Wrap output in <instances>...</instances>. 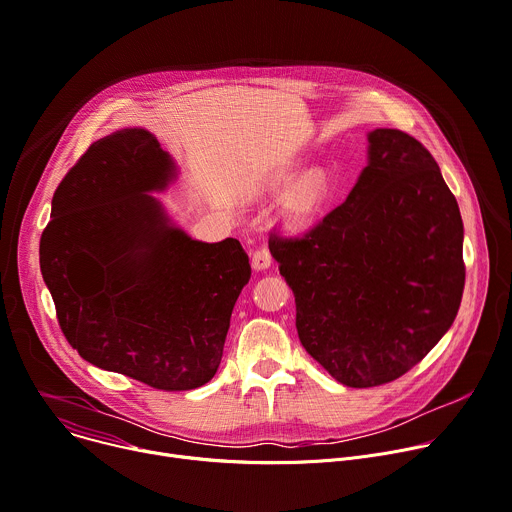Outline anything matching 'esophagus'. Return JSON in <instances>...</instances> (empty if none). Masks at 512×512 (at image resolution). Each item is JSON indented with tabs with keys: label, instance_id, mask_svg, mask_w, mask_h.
I'll return each instance as SVG.
<instances>
[{
	"label": "esophagus",
	"instance_id": "1",
	"mask_svg": "<svg viewBox=\"0 0 512 512\" xmlns=\"http://www.w3.org/2000/svg\"><path fill=\"white\" fill-rule=\"evenodd\" d=\"M270 262H272V256L266 248H258L252 252V268L254 270H264L270 266Z\"/></svg>",
	"mask_w": 512,
	"mask_h": 512
}]
</instances>
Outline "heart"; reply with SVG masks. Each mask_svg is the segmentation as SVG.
<instances>
[{
    "instance_id": "heart-1",
    "label": "heart",
    "mask_w": 512,
    "mask_h": 512,
    "mask_svg": "<svg viewBox=\"0 0 512 512\" xmlns=\"http://www.w3.org/2000/svg\"><path fill=\"white\" fill-rule=\"evenodd\" d=\"M291 176L281 174L274 178V186L283 188ZM332 199V180L326 170L313 168L301 174L285 192L281 203V221L291 231H303L318 223Z\"/></svg>"
}]
</instances>
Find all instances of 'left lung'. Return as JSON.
<instances>
[{
  "mask_svg": "<svg viewBox=\"0 0 512 512\" xmlns=\"http://www.w3.org/2000/svg\"><path fill=\"white\" fill-rule=\"evenodd\" d=\"M268 248L295 295L303 348L336 381L375 387L408 373L451 328L463 295V221L439 164L412 135L369 133L346 201Z\"/></svg>",
  "mask_w": 512,
  "mask_h": 512,
  "instance_id": "8db88e82",
  "label": "left lung"
}]
</instances>
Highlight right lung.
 <instances>
[{
    "label": "right lung",
    "mask_w": 512,
    "mask_h": 512,
    "mask_svg": "<svg viewBox=\"0 0 512 512\" xmlns=\"http://www.w3.org/2000/svg\"><path fill=\"white\" fill-rule=\"evenodd\" d=\"M176 178L145 129L88 147L53 194L41 272L67 342L88 363L153 389L213 379L250 262L242 244L192 240L151 194Z\"/></svg>",
    "instance_id": "right-lung-1"
}]
</instances>
